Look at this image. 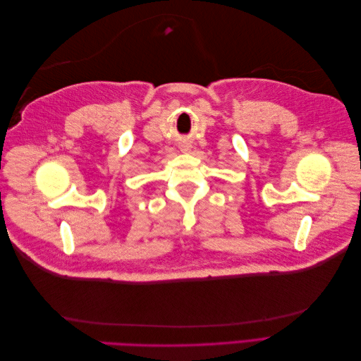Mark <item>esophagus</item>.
<instances>
[{
    "label": "esophagus",
    "instance_id": "1",
    "mask_svg": "<svg viewBox=\"0 0 361 361\" xmlns=\"http://www.w3.org/2000/svg\"><path fill=\"white\" fill-rule=\"evenodd\" d=\"M182 147H183V150H188V145L187 143H185Z\"/></svg>",
    "mask_w": 361,
    "mask_h": 361
}]
</instances>
